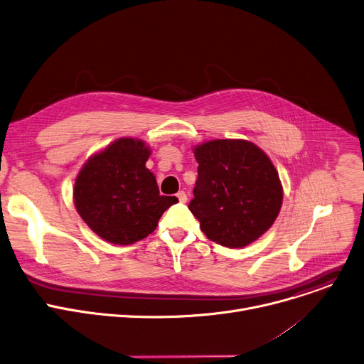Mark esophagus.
I'll return each mask as SVG.
<instances>
[{
	"mask_svg": "<svg viewBox=\"0 0 364 364\" xmlns=\"http://www.w3.org/2000/svg\"><path fill=\"white\" fill-rule=\"evenodd\" d=\"M176 196H178V199H179V203H182V204H185L186 200H188V198H186V193H185L183 191H179V192L176 193Z\"/></svg>",
	"mask_w": 364,
	"mask_h": 364,
	"instance_id": "1",
	"label": "esophagus"
}]
</instances>
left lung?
<instances>
[{
	"instance_id": "left-lung-1",
	"label": "left lung",
	"mask_w": 364,
	"mask_h": 364,
	"mask_svg": "<svg viewBox=\"0 0 364 364\" xmlns=\"http://www.w3.org/2000/svg\"><path fill=\"white\" fill-rule=\"evenodd\" d=\"M198 179L188 208L215 243L238 249L263 235L279 215L284 188L269 156L240 139L193 149Z\"/></svg>"
}]
</instances>
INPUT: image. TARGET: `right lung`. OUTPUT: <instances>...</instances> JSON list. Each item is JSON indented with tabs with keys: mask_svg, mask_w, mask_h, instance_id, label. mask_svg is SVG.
Instances as JSON below:
<instances>
[{
	"mask_svg": "<svg viewBox=\"0 0 364 364\" xmlns=\"http://www.w3.org/2000/svg\"><path fill=\"white\" fill-rule=\"evenodd\" d=\"M151 150L144 141L121 137L92 154L79 171L73 203L88 227L112 245L129 246L151 234L176 196L159 195L146 168Z\"/></svg>",
	"mask_w": 364,
	"mask_h": 364,
	"instance_id": "right-lung-1",
	"label": "right lung"
}]
</instances>
